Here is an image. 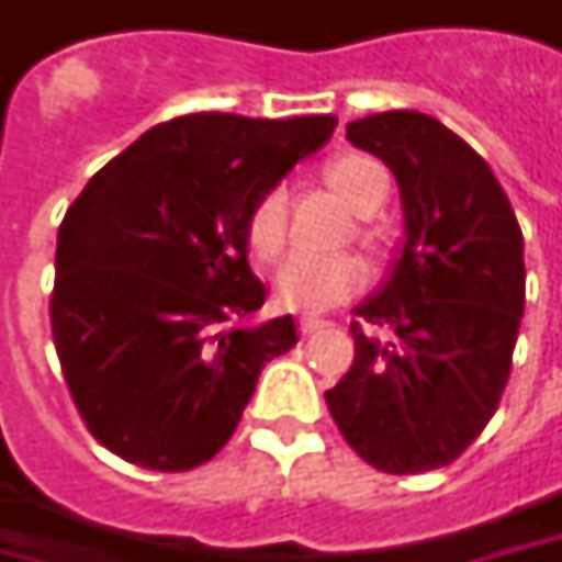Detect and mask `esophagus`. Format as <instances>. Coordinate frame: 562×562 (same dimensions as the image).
<instances>
[{
  "instance_id": "obj_1",
  "label": "esophagus",
  "mask_w": 562,
  "mask_h": 562,
  "mask_svg": "<svg viewBox=\"0 0 562 562\" xmlns=\"http://www.w3.org/2000/svg\"><path fill=\"white\" fill-rule=\"evenodd\" d=\"M318 328H325V322H322V318H310V315H306V318H300V335L303 337L315 335Z\"/></svg>"
}]
</instances>
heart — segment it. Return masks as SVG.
I'll list each match as a JSON object with an SVG mask.
<instances>
[{
	"instance_id": "heart-1",
	"label": "heart",
	"mask_w": 562,
	"mask_h": 562,
	"mask_svg": "<svg viewBox=\"0 0 562 562\" xmlns=\"http://www.w3.org/2000/svg\"><path fill=\"white\" fill-rule=\"evenodd\" d=\"M325 184L359 215L375 212L387 196L384 168L359 153H344L325 165ZM244 234L256 259L271 262L281 256V249L288 244V190L284 187H271L252 203ZM362 284H366V266L350 252H335V256L296 252L274 274V296L284 310H293V313H325L362 291Z\"/></svg>"
}]
</instances>
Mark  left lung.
Instances as JSON below:
<instances>
[{
	"mask_svg": "<svg viewBox=\"0 0 562 562\" xmlns=\"http://www.w3.org/2000/svg\"><path fill=\"white\" fill-rule=\"evenodd\" d=\"M394 171L406 240L391 281L353 322L357 357L325 391L344 441L369 465L416 475L450 465L497 413L526 306L522 231L487 162L419 112L347 124Z\"/></svg>",
	"mask_w": 562,
	"mask_h": 562,
	"instance_id": "8db88e82",
	"label": "left lung"
}]
</instances>
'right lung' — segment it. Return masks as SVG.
<instances>
[{"instance_id":"1","label":"right lung","mask_w":562,"mask_h":562,"mask_svg":"<svg viewBox=\"0 0 562 562\" xmlns=\"http://www.w3.org/2000/svg\"><path fill=\"white\" fill-rule=\"evenodd\" d=\"M337 127L200 112L156 124L68 205L49 322L77 413L102 447L153 472L209 463L266 362L296 344L247 262V215Z\"/></svg>"}]
</instances>
